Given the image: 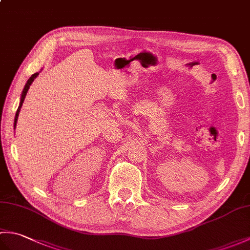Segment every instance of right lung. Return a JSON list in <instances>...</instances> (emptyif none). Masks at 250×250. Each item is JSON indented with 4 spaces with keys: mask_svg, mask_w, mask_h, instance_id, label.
Returning a JSON list of instances; mask_svg holds the SVG:
<instances>
[{
    "mask_svg": "<svg viewBox=\"0 0 250 250\" xmlns=\"http://www.w3.org/2000/svg\"><path fill=\"white\" fill-rule=\"evenodd\" d=\"M37 76H39V73H34L33 75H32V76L28 79V82H26L25 86H24V88H23V90H22V93H21V99H20L19 107H18L17 111H16V116H15V121H14V126H15V128H16V125H17V120H18L19 111H20L21 106H22V103H23V101H24V98H25V95H26V92H28V90H29V88H30V86H31V83H33V81H34V79H35Z\"/></svg>",
    "mask_w": 250,
    "mask_h": 250,
    "instance_id": "right-lung-1",
    "label": "right lung"
}]
</instances>
